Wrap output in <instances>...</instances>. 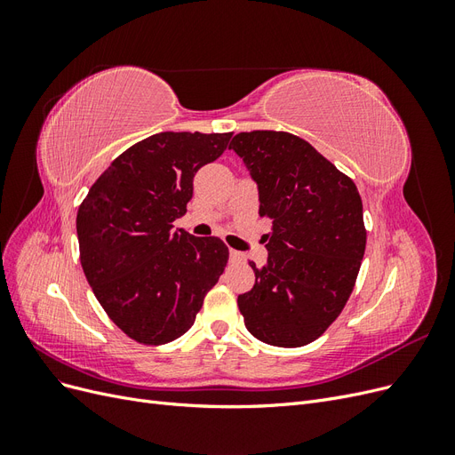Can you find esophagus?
<instances>
[{
  "label": "esophagus",
  "instance_id": "obj_1",
  "mask_svg": "<svg viewBox=\"0 0 455 455\" xmlns=\"http://www.w3.org/2000/svg\"><path fill=\"white\" fill-rule=\"evenodd\" d=\"M229 259H231V261H243V259H244V254L239 252V251H229Z\"/></svg>",
  "mask_w": 455,
  "mask_h": 455
}]
</instances>
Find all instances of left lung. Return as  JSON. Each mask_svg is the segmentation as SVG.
Listing matches in <instances>:
<instances>
[{"label":"left lung","instance_id":"obj_1","mask_svg":"<svg viewBox=\"0 0 455 455\" xmlns=\"http://www.w3.org/2000/svg\"><path fill=\"white\" fill-rule=\"evenodd\" d=\"M229 149L256 182L259 216L273 224L267 264L251 261L256 283L237 298L244 326L269 346H307L353 292L366 249L361 196L351 178L291 132H239Z\"/></svg>","mask_w":455,"mask_h":455}]
</instances>
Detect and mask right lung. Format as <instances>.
Here are the masks:
<instances>
[{
	"label": "right lung",
	"mask_w": 455,
	"mask_h": 455,
	"mask_svg": "<svg viewBox=\"0 0 455 455\" xmlns=\"http://www.w3.org/2000/svg\"><path fill=\"white\" fill-rule=\"evenodd\" d=\"M231 132H159L131 146L92 184L77 212L81 266L96 299L129 338L161 346L186 334L228 264L218 237L172 229L194 176Z\"/></svg>",
	"instance_id": "1"
}]
</instances>
